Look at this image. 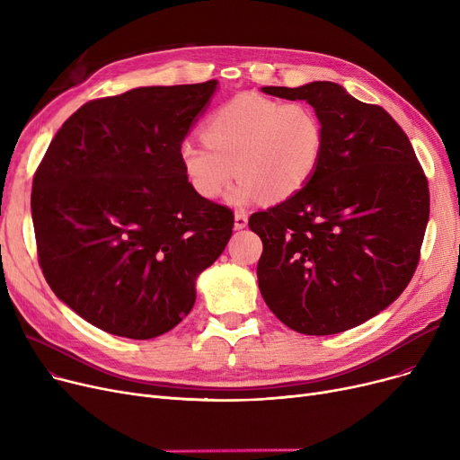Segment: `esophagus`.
<instances>
[{"label": "esophagus", "instance_id": "1", "mask_svg": "<svg viewBox=\"0 0 460 460\" xmlns=\"http://www.w3.org/2000/svg\"><path fill=\"white\" fill-rule=\"evenodd\" d=\"M246 226H248V214L236 212V214H234V229L240 231V229H244Z\"/></svg>", "mask_w": 460, "mask_h": 460}]
</instances>
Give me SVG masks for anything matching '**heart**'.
Listing matches in <instances>:
<instances>
[{
  "mask_svg": "<svg viewBox=\"0 0 460 460\" xmlns=\"http://www.w3.org/2000/svg\"><path fill=\"white\" fill-rule=\"evenodd\" d=\"M201 134L205 145H179L182 173L207 201L222 198L234 177L243 179L229 196L236 207L295 198L317 173L326 143L315 108L255 93L236 94L212 111Z\"/></svg>",
  "mask_w": 460,
  "mask_h": 460,
  "instance_id": "1",
  "label": "heart"
}]
</instances>
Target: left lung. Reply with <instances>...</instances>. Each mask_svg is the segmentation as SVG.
Returning <instances> with one entry per match:
<instances>
[{"instance_id":"left-lung-1","label":"left lung","mask_w":460,"mask_h":460,"mask_svg":"<svg viewBox=\"0 0 460 460\" xmlns=\"http://www.w3.org/2000/svg\"><path fill=\"white\" fill-rule=\"evenodd\" d=\"M261 91L311 104L326 143L302 191L250 217L262 240L259 291L295 332L350 330L394 304L414 276L429 222L423 169L394 117L340 84Z\"/></svg>"}]
</instances>
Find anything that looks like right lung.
I'll use <instances>...</instances> for the list:
<instances>
[{
    "mask_svg": "<svg viewBox=\"0 0 460 460\" xmlns=\"http://www.w3.org/2000/svg\"><path fill=\"white\" fill-rule=\"evenodd\" d=\"M216 89L210 80L91 101L48 147L31 191L39 262L93 326L128 340L175 328L226 250L233 212L201 199L179 162Z\"/></svg>",
    "mask_w": 460,
    "mask_h": 460,
    "instance_id": "right-lung-1",
    "label": "right lung"
}]
</instances>
